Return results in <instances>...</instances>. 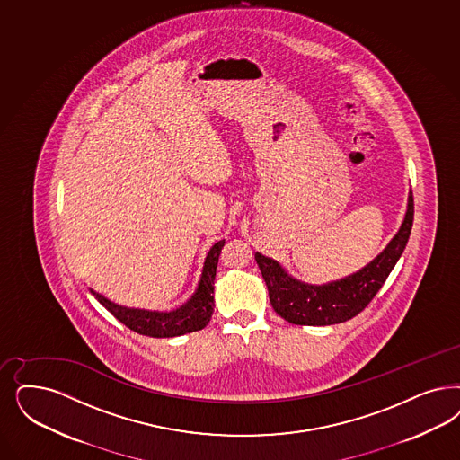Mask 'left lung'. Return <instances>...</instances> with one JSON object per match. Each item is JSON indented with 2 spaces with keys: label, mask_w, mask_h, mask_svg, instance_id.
Returning a JSON list of instances; mask_svg holds the SVG:
<instances>
[{
  "label": "left lung",
  "mask_w": 460,
  "mask_h": 460,
  "mask_svg": "<svg viewBox=\"0 0 460 460\" xmlns=\"http://www.w3.org/2000/svg\"><path fill=\"white\" fill-rule=\"evenodd\" d=\"M412 216L414 204L412 191H410L401 227L380 254L364 269L323 286H313L294 279L279 261L256 252L254 260L265 279L275 313L288 323L301 326H330L345 323L362 313L384 286L404 252L411 234Z\"/></svg>",
  "instance_id": "obj_1"
}]
</instances>
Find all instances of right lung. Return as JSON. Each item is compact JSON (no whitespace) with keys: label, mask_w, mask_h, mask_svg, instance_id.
<instances>
[{"label":"right lung","mask_w":460,"mask_h":460,"mask_svg":"<svg viewBox=\"0 0 460 460\" xmlns=\"http://www.w3.org/2000/svg\"><path fill=\"white\" fill-rule=\"evenodd\" d=\"M222 246H224V239L217 241L207 253L200 282L195 294L191 296L190 301L170 313L119 305L111 299H107L105 296L95 292L93 288H90V292L107 311H111L113 316L136 333L153 336V338H173V336L199 332L206 328L214 313V280H216V269H217Z\"/></svg>","instance_id":"obj_1"}]
</instances>
